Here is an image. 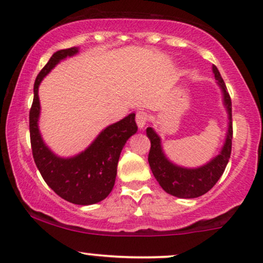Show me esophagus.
I'll list each match as a JSON object with an SVG mask.
<instances>
[{
  "instance_id": "34e87169",
  "label": "esophagus",
  "mask_w": 263,
  "mask_h": 263,
  "mask_svg": "<svg viewBox=\"0 0 263 263\" xmlns=\"http://www.w3.org/2000/svg\"><path fill=\"white\" fill-rule=\"evenodd\" d=\"M148 119H149V116L145 111H138L136 114V122H137V126L140 128H143L147 125Z\"/></svg>"
}]
</instances>
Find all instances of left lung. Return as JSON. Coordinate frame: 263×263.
<instances>
[{
  "label": "left lung",
  "instance_id": "8db88e82",
  "mask_svg": "<svg viewBox=\"0 0 263 263\" xmlns=\"http://www.w3.org/2000/svg\"><path fill=\"white\" fill-rule=\"evenodd\" d=\"M213 73L217 83L222 88L224 96V105L229 115V127L227 132V140L222 151L216 158L203 166L196 169H187L175 165L164 156L160 137L152 127L147 128V136L151 140V149L148 154V163L153 173L154 178L159 182L164 191L169 195L180 198H196L204 195L216 185L220 176L226 170L232 154L233 140V120H232V99L228 93L226 83L216 66L213 65Z\"/></svg>",
  "mask_w": 263,
  "mask_h": 263
}]
</instances>
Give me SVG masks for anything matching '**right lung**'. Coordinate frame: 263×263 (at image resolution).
Listing matches in <instances>:
<instances>
[{
	"label": "right lung",
	"instance_id": "1",
	"mask_svg": "<svg viewBox=\"0 0 263 263\" xmlns=\"http://www.w3.org/2000/svg\"><path fill=\"white\" fill-rule=\"evenodd\" d=\"M77 52V47L56 51L39 72L34 83L29 131L34 162L45 182L63 200L88 205L103 201L111 192L115 185L120 154L126 141L137 132V125L135 114H129L121 121L107 126L87 149L72 158H60L46 147L37 128L40 114L39 84L61 60Z\"/></svg>",
	"mask_w": 263,
	"mask_h": 263
}]
</instances>
